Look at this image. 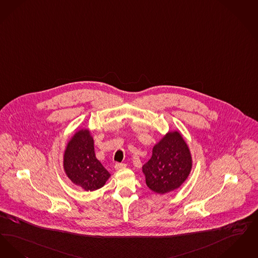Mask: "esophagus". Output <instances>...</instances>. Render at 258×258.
I'll return each mask as SVG.
<instances>
[{
	"label": "esophagus",
	"mask_w": 258,
	"mask_h": 258,
	"mask_svg": "<svg viewBox=\"0 0 258 258\" xmlns=\"http://www.w3.org/2000/svg\"><path fill=\"white\" fill-rule=\"evenodd\" d=\"M126 167H127V165L124 164V163H116V164L114 165L115 169H121V168H125Z\"/></svg>",
	"instance_id": "esophagus-1"
}]
</instances>
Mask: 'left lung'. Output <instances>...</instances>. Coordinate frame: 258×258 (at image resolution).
<instances>
[{
	"label": "left lung",
	"mask_w": 258,
	"mask_h": 258,
	"mask_svg": "<svg viewBox=\"0 0 258 258\" xmlns=\"http://www.w3.org/2000/svg\"><path fill=\"white\" fill-rule=\"evenodd\" d=\"M190 150L178 132H169L153 147L152 156L143 167L147 187L167 194L183 184L190 174Z\"/></svg>",
	"instance_id": "left-lung-1"
}]
</instances>
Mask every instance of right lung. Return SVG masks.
I'll return each instance as SVG.
<instances>
[{
  "label": "right lung",
  "mask_w": 258,
  "mask_h": 258,
  "mask_svg": "<svg viewBox=\"0 0 258 258\" xmlns=\"http://www.w3.org/2000/svg\"><path fill=\"white\" fill-rule=\"evenodd\" d=\"M63 167L68 178L88 191L100 189L110 177L95 157L93 139L87 129L80 130L68 143Z\"/></svg>",
  "instance_id": "add662e5"
}]
</instances>
